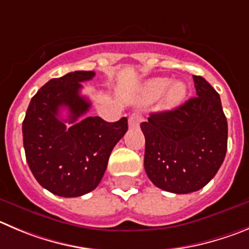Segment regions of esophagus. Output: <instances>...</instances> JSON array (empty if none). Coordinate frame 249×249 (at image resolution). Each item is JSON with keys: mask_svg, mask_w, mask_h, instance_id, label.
<instances>
[{"mask_svg": "<svg viewBox=\"0 0 249 249\" xmlns=\"http://www.w3.org/2000/svg\"><path fill=\"white\" fill-rule=\"evenodd\" d=\"M141 122H142V115H141L140 113H132L129 117V126L131 127V129L139 127Z\"/></svg>", "mask_w": 249, "mask_h": 249, "instance_id": "1", "label": "esophagus"}]
</instances>
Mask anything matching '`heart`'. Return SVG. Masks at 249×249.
<instances>
[{
    "instance_id": "b5f03b06",
    "label": "heart",
    "mask_w": 249,
    "mask_h": 249,
    "mask_svg": "<svg viewBox=\"0 0 249 249\" xmlns=\"http://www.w3.org/2000/svg\"><path fill=\"white\" fill-rule=\"evenodd\" d=\"M162 93H163L162 107L166 109H172L179 106L185 98L187 86L182 81H174L169 83V80L166 77L153 78L143 86L142 93H141L142 102L150 103V102L156 101Z\"/></svg>"
}]
</instances>
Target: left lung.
I'll list each match as a JSON object with an SVG mask.
<instances>
[{
	"instance_id": "obj_1",
	"label": "left lung",
	"mask_w": 249,
	"mask_h": 249,
	"mask_svg": "<svg viewBox=\"0 0 249 249\" xmlns=\"http://www.w3.org/2000/svg\"><path fill=\"white\" fill-rule=\"evenodd\" d=\"M196 97L172 110L151 113L141 123L146 174L160 189L188 194L205 187L227 151V120L219 93L193 76Z\"/></svg>"
}]
</instances>
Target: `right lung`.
Wrapping results in <instances>:
<instances>
[{
	"instance_id": "obj_1",
	"label": "right lung",
	"mask_w": 249,
	"mask_h": 249,
	"mask_svg": "<svg viewBox=\"0 0 249 249\" xmlns=\"http://www.w3.org/2000/svg\"><path fill=\"white\" fill-rule=\"evenodd\" d=\"M93 71L70 72L46 82L30 101L23 120V145L30 171L39 184L59 196L75 198L96 189L111 150L127 131V119L108 123L87 117L90 102L80 94L81 82ZM67 108L66 120L59 111ZM71 124L67 128L66 123Z\"/></svg>"
}]
</instances>
